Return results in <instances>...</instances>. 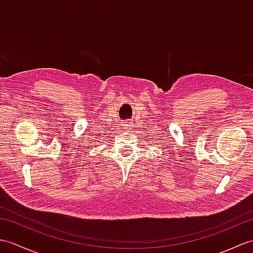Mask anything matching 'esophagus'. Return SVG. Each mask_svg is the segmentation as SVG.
<instances>
[{"label":"esophagus","instance_id":"obj_1","mask_svg":"<svg viewBox=\"0 0 253 253\" xmlns=\"http://www.w3.org/2000/svg\"><path fill=\"white\" fill-rule=\"evenodd\" d=\"M123 126H124V128H126V129H131V125H130L129 122H126Z\"/></svg>","mask_w":253,"mask_h":253}]
</instances>
